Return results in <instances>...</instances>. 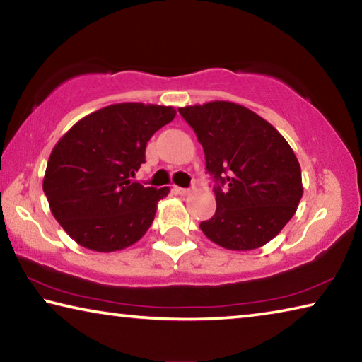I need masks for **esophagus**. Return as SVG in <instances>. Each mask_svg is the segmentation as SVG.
<instances>
[{
  "label": "esophagus",
  "instance_id": "34e87169",
  "mask_svg": "<svg viewBox=\"0 0 362 362\" xmlns=\"http://www.w3.org/2000/svg\"><path fill=\"white\" fill-rule=\"evenodd\" d=\"M174 192L177 193V194H180V196H187V194H189V188H182V187H174Z\"/></svg>",
  "mask_w": 362,
  "mask_h": 362
}]
</instances>
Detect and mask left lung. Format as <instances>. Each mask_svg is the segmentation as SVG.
Here are the masks:
<instances>
[{"instance_id": "left-lung-1", "label": "left lung", "mask_w": 362, "mask_h": 362, "mask_svg": "<svg viewBox=\"0 0 362 362\" xmlns=\"http://www.w3.org/2000/svg\"><path fill=\"white\" fill-rule=\"evenodd\" d=\"M216 180L217 209L199 228L230 250H252L284 228L302 199V170L287 140L252 110L216 100L179 108Z\"/></svg>"}]
</instances>
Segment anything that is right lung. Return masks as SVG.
<instances>
[{"label":"right lung","mask_w":362,"mask_h":362,"mask_svg":"<svg viewBox=\"0 0 362 362\" xmlns=\"http://www.w3.org/2000/svg\"><path fill=\"white\" fill-rule=\"evenodd\" d=\"M174 118L173 107L115 103L84 116L54 146L42 189L52 216L79 246L115 252L150 228L169 188L132 179L145 163L146 142Z\"/></svg>","instance_id":"add662e5"}]
</instances>
